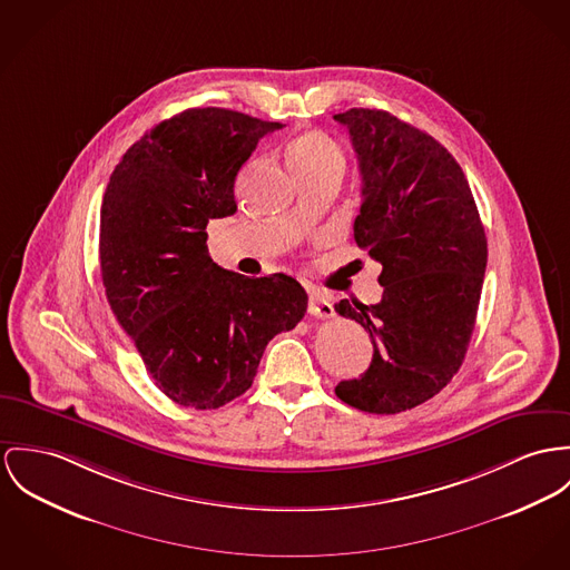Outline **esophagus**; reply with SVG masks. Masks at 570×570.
<instances>
[{"instance_id":"1","label":"esophagus","mask_w":570,"mask_h":570,"mask_svg":"<svg viewBox=\"0 0 570 570\" xmlns=\"http://www.w3.org/2000/svg\"><path fill=\"white\" fill-rule=\"evenodd\" d=\"M307 312H309L314 318H332V316H334V306H332L327 293L312 288V291H309V306H307Z\"/></svg>"}]
</instances>
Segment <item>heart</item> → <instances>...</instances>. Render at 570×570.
<instances>
[{"label": "heart", "instance_id": "heart-1", "mask_svg": "<svg viewBox=\"0 0 570 570\" xmlns=\"http://www.w3.org/2000/svg\"><path fill=\"white\" fill-rule=\"evenodd\" d=\"M288 163L297 176H302L330 165H343V151L330 134L321 130L304 131L291 142Z\"/></svg>", "mask_w": 570, "mask_h": 570}]
</instances>
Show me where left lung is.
Returning a JSON list of instances; mask_svg holds the SVG:
<instances>
[{
	"label": "left lung",
	"mask_w": 570,
	"mask_h": 570,
	"mask_svg": "<svg viewBox=\"0 0 570 570\" xmlns=\"http://www.w3.org/2000/svg\"><path fill=\"white\" fill-rule=\"evenodd\" d=\"M350 130L362 176L357 247L382 264V302L336 312L373 341L371 366L336 386L371 414L412 410L462 366L482 297L488 243L471 186L439 140L386 110L334 115Z\"/></svg>",
	"instance_id": "left-lung-1"
}]
</instances>
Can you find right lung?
<instances>
[{"instance_id": "right-lung-1", "label": "right lung", "mask_w": 570, "mask_h": 570, "mask_svg": "<svg viewBox=\"0 0 570 570\" xmlns=\"http://www.w3.org/2000/svg\"><path fill=\"white\" fill-rule=\"evenodd\" d=\"M282 124L188 108L136 140L115 167L99 219L108 304L156 386L217 410L254 384L264 347L306 314L284 273L245 277L208 254L210 219L236 213L234 179Z\"/></svg>"}]
</instances>
